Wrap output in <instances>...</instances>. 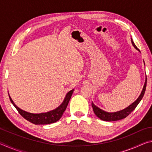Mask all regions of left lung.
Here are the masks:
<instances>
[{
	"label": "left lung",
	"mask_w": 152,
	"mask_h": 152,
	"mask_svg": "<svg viewBox=\"0 0 152 152\" xmlns=\"http://www.w3.org/2000/svg\"><path fill=\"white\" fill-rule=\"evenodd\" d=\"M131 41H132V43L133 45V47H134L136 50H138L139 51H140V50L137 48V46L135 45L132 38H131ZM144 64H145V63H144ZM146 84H147V77H146V75H145V83H144L142 91H141L140 95L139 96L137 100L133 102L132 104H130L129 106H128L127 108H125V109L123 110H121L119 111H117L114 113H109V112L104 111V110H102L100 109V108L96 107V105L92 102V109H93V111L95 113V115H96L100 119L104 121H115L121 120V119H124L125 117H127L128 115L135 109L136 107L137 106V104L140 103V102L141 101V99H142L144 93H145V91Z\"/></svg>",
	"instance_id": "obj_1"
}]
</instances>
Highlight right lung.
<instances>
[{"label":"right lung","instance_id":"right-lung-1","mask_svg":"<svg viewBox=\"0 0 152 152\" xmlns=\"http://www.w3.org/2000/svg\"><path fill=\"white\" fill-rule=\"evenodd\" d=\"M74 89L69 91L66 94L63 102H61V104L60 106L56 108V109L50 110V111L42 113H31L22 110L15 104V102L12 101V99L10 96L9 94V96L11 103L16 108V109L19 113V114L23 117L25 118V119L27 120L28 121L32 123L35 125H48L58 121L61 117L64 112L65 111L67 106H68V102L70 101Z\"/></svg>","mask_w":152,"mask_h":152}]
</instances>
